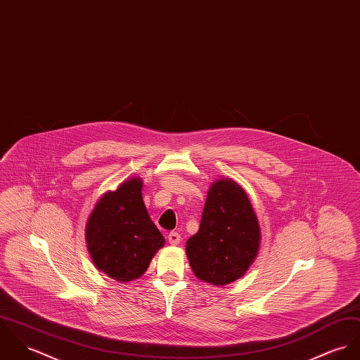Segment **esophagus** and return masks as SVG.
Masks as SVG:
<instances>
[{
    "mask_svg": "<svg viewBox=\"0 0 360 360\" xmlns=\"http://www.w3.org/2000/svg\"><path fill=\"white\" fill-rule=\"evenodd\" d=\"M168 241H169V244L176 245V244L181 243V235L178 232H169L168 233Z\"/></svg>",
    "mask_w": 360,
    "mask_h": 360,
    "instance_id": "obj_1",
    "label": "esophagus"
}]
</instances>
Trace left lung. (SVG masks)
Listing matches in <instances>:
<instances>
[{"mask_svg":"<svg viewBox=\"0 0 360 360\" xmlns=\"http://www.w3.org/2000/svg\"><path fill=\"white\" fill-rule=\"evenodd\" d=\"M259 225L251 202L231 179L212 184L199 232L186 243L189 264L200 280L225 285L241 278L259 248Z\"/></svg>","mask_w":360,"mask_h":360,"instance_id":"1","label":"left lung"}]
</instances>
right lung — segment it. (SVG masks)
Segmentation results:
<instances>
[{
    "label": "right lung",
    "mask_w": 360,
    "mask_h": 360,
    "mask_svg": "<svg viewBox=\"0 0 360 360\" xmlns=\"http://www.w3.org/2000/svg\"><path fill=\"white\" fill-rule=\"evenodd\" d=\"M142 181L132 178L105 193L89 215L85 229L88 251L96 268L112 279L142 276L162 247L160 231L142 200Z\"/></svg>",
    "instance_id": "1"
}]
</instances>
